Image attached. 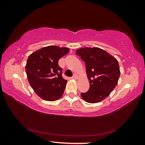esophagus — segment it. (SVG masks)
<instances>
[{
	"label": "esophagus",
	"instance_id": "obj_1",
	"mask_svg": "<svg viewBox=\"0 0 145 145\" xmlns=\"http://www.w3.org/2000/svg\"><path fill=\"white\" fill-rule=\"evenodd\" d=\"M72 78H73V79H75V80H77V79H78V76L76 75V74H74L73 75V77H72Z\"/></svg>",
	"mask_w": 145,
	"mask_h": 145
}]
</instances>
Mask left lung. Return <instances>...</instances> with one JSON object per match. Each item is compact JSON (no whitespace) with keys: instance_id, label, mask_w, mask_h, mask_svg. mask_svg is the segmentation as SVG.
Segmentation results:
<instances>
[{"instance_id":"8db88e82","label":"left lung","mask_w":145,"mask_h":145,"mask_svg":"<svg viewBox=\"0 0 145 145\" xmlns=\"http://www.w3.org/2000/svg\"><path fill=\"white\" fill-rule=\"evenodd\" d=\"M76 54L86 63L89 89L82 93V99L90 104L102 101L114 90L118 82L120 70L114 56L99 47L77 49Z\"/></svg>"}]
</instances>
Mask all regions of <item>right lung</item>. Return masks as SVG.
<instances>
[{
    "instance_id": "add662e5",
    "label": "right lung",
    "mask_w": 145,
    "mask_h": 145,
    "mask_svg": "<svg viewBox=\"0 0 145 145\" xmlns=\"http://www.w3.org/2000/svg\"><path fill=\"white\" fill-rule=\"evenodd\" d=\"M67 47L50 45L29 56L25 71L29 84L36 94L46 101H56L63 96L67 80L62 77L59 59L69 52Z\"/></svg>"
}]
</instances>
